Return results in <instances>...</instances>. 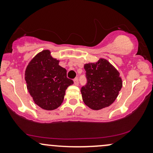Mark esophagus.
Here are the masks:
<instances>
[{
	"label": "esophagus",
	"instance_id": "34e87169",
	"mask_svg": "<svg viewBox=\"0 0 153 153\" xmlns=\"http://www.w3.org/2000/svg\"><path fill=\"white\" fill-rule=\"evenodd\" d=\"M73 81H74V84H75V85H78V84H79V81H78V78H75V79H74V80H73Z\"/></svg>",
	"mask_w": 153,
	"mask_h": 153
}]
</instances>
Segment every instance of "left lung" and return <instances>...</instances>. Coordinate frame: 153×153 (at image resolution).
<instances>
[{
    "instance_id": "8db88e82",
    "label": "left lung",
    "mask_w": 153,
    "mask_h": 153,
    "mask_svg": "<svg viewBox=\"0 0 153 153\" xmlns=\"http://www.w3.org/2000/svg\"><path fill=\"white\" fill-rule=\"evenodd\" d=\"M87 84L81 88L82 101L93 110H100L114 102L122 87L119 71L106 59L84 65Z\"/></svg>"
}]
</instances>
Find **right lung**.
I'll return each instance as SVG.
<instances>
[{
	"instance_id": "obj_1",
	"label": "right lung",
	"mask_w": 153,
	"mask_h": 153,
	"mask_svg": "<svg viewBox=\"0 0 153 153\" xmlns=\"http://www.w3.org/2000/svg\"><path fill=\"white\" fill-rule=\"evenodd\" d=\"M59 61L45 50L33 57L26 67L27 90L34 103L43 109L52 111L62 104L65 91L73 81L67 78V71Z\"/></svg>"
}]
</instances>
